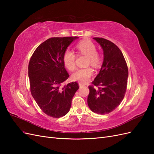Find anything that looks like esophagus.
<instances>
[{"label":"esophagus","instance_id":"34e87169","mask_svg":"<svg viewBox=\"0 0 154 154\" xmlns=\"http://www.w3.org/2000/svg\"><path fill=\"white\" fill-rule=\"evenodd\" d=\"M79 86H80V87H83V85L81 84V83H79Z\"/></svg>","mask_w":154,"mask_h":154}]
</instances>
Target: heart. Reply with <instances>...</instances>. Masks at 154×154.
<instances>
[{
  "instance_id": "heart-1",
  "label": "heart",
  "mask_w": 154,
  "mask_h": 154,
  "mask_svg": "<svg viewBox=\"0 0 154 154\" xmlns=\"http://www.w3.org/2000/svg\"><path fill=\"white\" fill-rule=\"evenodd\" d=\"M77 53L79 56L87 57V65H91L92 67L98 68L102 63L101 54L96 51L94 44L89 40H83L76 45ZM63 62L65 67L69 71H72L76 68V55L73 51L67 49L63 54ZM93 74V70L91 67L82 68L78 69L72 75L74 81L78 82L81 84H85L90 80Z\"/></svg>"
}]
</instances>
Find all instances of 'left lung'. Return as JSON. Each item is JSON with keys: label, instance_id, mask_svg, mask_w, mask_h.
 <instances>
[{"label": "left lung", "instance_id": "left-lung-1", "mask_svg": "<svg viewBox=\"0 0 154 154\" xmlns=\"http://www.w3.org/2000/svg\"><path fill=\"white\" fill-rule=\"evenodd\" d=\"M103 50L104 60L99 74L88 86L87 103L91 110L106 114L118 107L127 90L128 70L119 48L111 41L95 37Z\"/></svg>", "mask_w": 154, "mask_h": 154}]
</instances>
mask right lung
<instances>
[{
    "label": "right lung",
    "instance_id": "right-lung-1",
    "mask_svg": "<svg viewBox=\"0 0 154 154\" xmlns=\"http://www.w3.org/2000/svg\"><path fill=\"white\" fill-rule=\"evenodd\" d=\"M77 36L53 37L42 43L29 60L30 91L44 112L59 118L67 114L79 88L76 82L63 86L69 77L63 62V54Z\"/></svg>",
    "mask_w": 154,
    "mask_h": 154
}]
</instances>
